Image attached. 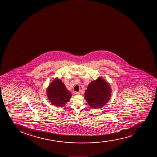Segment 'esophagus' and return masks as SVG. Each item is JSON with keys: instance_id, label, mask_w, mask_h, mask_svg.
Masks as SVG:
<instances>
[{"instance_id": "obj_1", "label": "esophagus", "mask_w": 157, "mask_h": 157, "mask_svg": "<svg viewBox=\"0 0 157 157\" xmlns=\"http://www.w3.org/2000/svg\"><path fill=\"white\" fill-rule=\"evenodd\" d=\"M75 94H76V95H80V93L79 92H75Z\"/></svg>"}]
</instances>
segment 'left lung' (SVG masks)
Returning <instances> with one entry per match:
<instances>
[{
	"mask_svg": "<svg viewBox=\"0 0 157 157\" xmlns=\"http://www.w3.org/2000/svg\"><path fill=\"white\" fill-rule=\"evenodd\" d=\"M112 89L110 84L101 77L92 81L88 85L84 98L93 109L104 106L110 99Z\"/></svg>",
	"mask_w": 157,
	"mask_h": 157,
	"instance_id": "obj_1",
	"label": "left lung"
}]
</instances>
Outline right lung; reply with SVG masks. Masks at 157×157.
I'll return each mask as SVG.
<instances>
[{
    "instance_id": "right-lung-1",
    "label": "right lung",
    "mask_w": 157,
    "mask_h": 157,
    "mask_svg": "<svg viewBox=\"0 0 157 157\" xmlns=\"http://www.w3.org/2000/svg\"><path fill=\"white\" fill-rule=\"evenodd\" d=\"M47 96L53 105L62 107L68 102L72 95L67 90L62 80L56 78L47 88Z\"/></svg>"
}]
</instances>
